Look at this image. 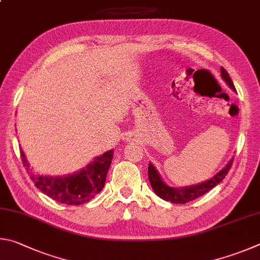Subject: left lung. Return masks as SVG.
Listing matches in <instances>:
<instances>
[{"instance_id":"obj_1","label":"left lung","mask_w":260,"mask_h":260,"mask_svg":"<svg viewBox=\"0 0 260 260\" xmlns=\"http://www.w3.org/2000/svg\"><path fill=\"white\" fill-rule=\"evenodd\" d=\"M221 72V79L226 82V84L230 86V88L236 92L235 86L233 84V81L230 77V74L226 72L225 68H220ZM232 162H233V157L231 158L229 163L222 168V169L217 172V174L211 177L210 179H208L203 183H200L198 185H192V186H185V187H171V186L167 185L165 181H163L162 177L158 174V171L155 169L152 163H149L148 166V178L149 183L152 185V188L158 198L162 200H166V201H169L171 203H178V204H184L193 201V200L202 197L203 194L208 193L209 190L212 189L213 187L221 183L222 179L225 178V176L229 174L231 169Z\"/></svg>"}]
</instances>
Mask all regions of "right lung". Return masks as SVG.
I'll return each mask as SVG.
<instances>
[{"label":"right lung","instance_id":"obj_1","mask_svg":"<svg viewBox=\"0 0 260 260\" xmlns=\"http://www.w3.org/2000/svg\"><path fill=\"white\" fill-rule=\"evenodd\" d=\"M114 149L95 156L81 170L67 176H43L33 171L20 148L22 165L29 171L30 179L41 192L54 201L70 206L89 202L104 188L107 172L113 160Z\"/></svg>","mask_w":260,"mask_h":260}]
</instances>
